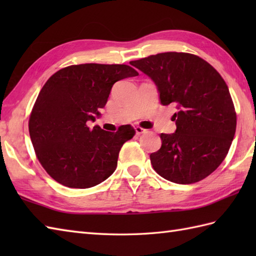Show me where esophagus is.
Masks as SVG:
<instances>
[{"label":"esophagus","mask_w":256,"mask_h":256,"mask_svg":"<svg viewBox=\"0 0 256 256\" xmlns=\"http://www.w3.org/2000/svg\"><path fill=\"white\" fill-rule=\"evenodd\" d=\"M148 132V130H145V128H140V126H136L135 128V133L136 134H143V133H146Z\"/></svg>","instance_id":"1"}]
</instances>
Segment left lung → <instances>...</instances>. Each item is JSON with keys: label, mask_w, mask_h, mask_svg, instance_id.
Masks as SVG:
<instances>
[{"label": "left lung", "mask_w": 256, "mask_h": 256, "mask_svg": "<svg viewBox=\"0 0 256 256\" xmlns=\"http://www.w3.org/2000/svg\"><path fill=\"white\" fill-rule=\"evenodd\" d=\"M153 80L162 106L177 111L176 131L160 134V148L150 154L155 172L176 184H194L214 172L229 152L236 114L229 88L202 58L162 52L130 62Z\"/></svg>", "instance_id": "obj_1"}]
</instances>
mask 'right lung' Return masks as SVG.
Wrapping results in <instances>:
<instances>
[{
	"label": "right lung",
	"instance_id": "add662e5",
	"mask_svg": "<svg viewBox=\"0 0 256 256\" xmlns=\"http://www.w3.org/2000/svg\"><path fill=\"white\" fill-rule=\"evenodd\" d=\"M138 72L128 64H84L60 69L47 80L32 108L28 128L42 166L69 188H90L114 172L120 150L135 131L89 128L106 104L113 84Z\"/></svg>",
	"mask_w": 256,
	"mask_h": 256
}]
</instances>
